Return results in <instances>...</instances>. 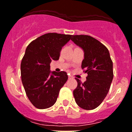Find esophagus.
<instances>
[{
	"label": "esophagus",
	"mask_w": 132,
	"mask_h": 132,
	"mask_svg": "<svg viewBox=\"0 0 132 132\" xmlns=\"http://www.w3.org/2000/svg\"><path fill=\"white\" fill-rule=\"evenodd\" d=\"M68 79H73V77H72V76H71V75H68Z\"/></svg>",
	"instance_id": "1"
}]
</instances>
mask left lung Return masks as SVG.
<instances>
[{
    "label": "left lung",
    "instance_id": "obj_1",
    "mask_svg": "<svg viewBox=\"0 0 132 132\" xmlns=\"http://www.w3.org/2000/svg\"><path fill=\"white\" fill-rule=\"evenodd\" d=\"M71 40L84 50L81 68L88 74L84 82L75 78L78 84L74 98L79 107L91 110L101 104L109 92L113 77V62L106 47L95 38L76 35H72Z\"/></svg>",
    "mask_w": 132,
    "mask_h": 132
}]
</instances>
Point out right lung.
I'll list each match as a JSON object with an SVG mask.
<instances>
[{"instance_id":"right-lung-1","label":"right lung","mask_w":132,"mask_h":132,"mask_svg":"<svg viewBox=\"0 0 132 132\" xmlns=\"http://www.w3.org/2000/svg\"><path fill=\"white\" fill-rule=\"evenodd\" d=\"M71 37V35L48 33L27 46L20 64L22 82L27 97L37 108L52 106L68 79L65 71H53L50 75V64L53 60H59L62 47Z\"/></svg>"}]
</instances>
